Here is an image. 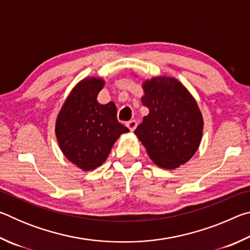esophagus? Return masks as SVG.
<instances>
[{"label":"esophagus","instance_id":"34e87169","mask_svg":"<svg viewBox=\"0 0 250 250\" xmlns=\"http://www.w3.org/2000/svg\"><path fill=\"white\" fill-rule=\"evenodd\" d=\"M137 125H138V124L135 120H130L126 122V126L130 129V131H134V129L137 128Z\"/></svg>","mask_w":250,"mask_h":250}]
</instances>
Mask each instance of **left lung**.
I'll return each mask as SVG.
<instances>
[{"mask_svg":"<svg viewBox=\"0 0 250 250\" xmlns=\"http://www.w3.org/2000/svg\"><path fill=\"white\" fill-rule=\"evenodd\" d=\"M143 118L134 134L156 166L173 170L195 154L203 135V116L196 100L179 80L167 76L142 83Z\"/></svg>","mask_w":250,"mask_h":250,"instance_id":"8db88e82","label":"left lung"}]
</instances>
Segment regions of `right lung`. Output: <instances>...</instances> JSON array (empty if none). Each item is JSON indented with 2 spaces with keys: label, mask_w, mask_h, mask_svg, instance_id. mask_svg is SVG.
Listing matches in <instances>:
<instances>
[{
  "label": "right lung",
  "mask_w": 250,
  "mask_h": 250,
  "mask_svg": "<svg viewBox=\"0 0 250 250\" xmlns=\"http://www.w3.org/2000/svg\"><path fill=\"white\" fill-rule=\"evenodd\" d=\"M104 86L103 78L88 77L70 91L59 111L55 133L59 147L83 171L100 167L122 133L129 129L117 119V107L97 100Z\"/></svg>",
  "instance_id": "right-lung-1"
}]
</instances>
